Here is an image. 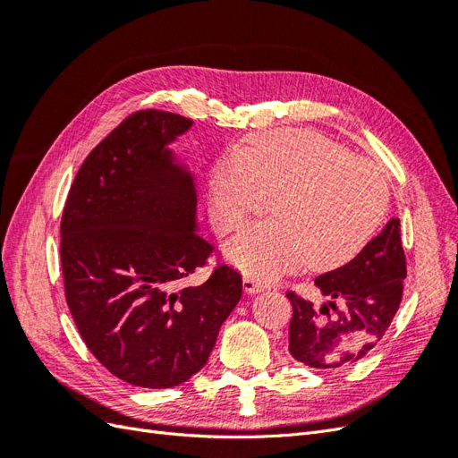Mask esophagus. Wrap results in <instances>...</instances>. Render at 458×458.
Returning a JSON list of instances; mask_svg holds the SVG:
<instances>
[{
  "label": "esophagus",
  "mask_w": 458,
  "mask_h": 458,
  "mask_svg": "<svg viewBox=\"0 0 458 458\" xmlns=\"http://www.w3.org/2000/svg\"><path fill=\"white\" fill-rule=\"evenodd\" d=\"M242 286L248 294H258V293H263V290L269 288L266 283H261L259 279H256V276H250V275L244 276Z\"/></svg>",
  "instance_id": "obj_1"
}]
</instances>
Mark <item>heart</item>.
<instances>
[{
    "label": "heart",
    "mask_w": 458,
    "mask_h": 458,
    "mask_svg": "<svg viewBox=\"0 0 458 458\" xmlns=\"http://www.w3.org/2000/svg\"><path fill=\"white\" fill-rule=\"evenodd\" d=\"M214 221L221 233L271 208L275 217L242 231L227 256L261 281L303 263L335 269L353 259L380 227L390 191L378 168L330 137L310 130L254 135L210 174Z\"/></svg>",
    "instance_id": "obj_1"
}]
</instances>
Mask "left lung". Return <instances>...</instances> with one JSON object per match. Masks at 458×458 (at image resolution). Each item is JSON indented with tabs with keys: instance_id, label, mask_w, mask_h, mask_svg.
<instances>
[{
	"instance_id": "left-lung-1",
	"label": "left lung",
	"mask_w": 458,
	"mask_h": 458,
	"mask_svg": "<svg viewBox=\"0 0 458 458\" xmlns=\"http://www.w3.org/2000/svg\"><path fill=\"white\" fill-rule=\"evenodd\" d=\"M407 276L399 219L392 217L345 266L318 275L321 306L294 293L288 352L318 370L350 367L367 357L395 317Z\"/></svg>"
}]
</instances>
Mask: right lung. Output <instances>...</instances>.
I'll return each instance as SVG.
<instances>
[{
	"instance_id": "obj_1",
	"label": "right lung",
	"mask_w": 458,
	"mask_h": 458,
	"mask_svg": "<svg viewBox=\"0 0 458 458\" xmlns=\"http://www.w3.org/2000/svg\"><path fill=\"white\" fill-rule=\"evenodd\" d=\"M192 120L141 110L97 145L61 221L66 303L89 352L120 380L174 387L210 357L242 294L219 266L199 286L212 244L199 234L197 187L172 145Z\"/></svg>"
}]
</instances>
